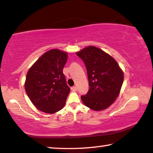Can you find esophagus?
Returning <instances> with one entry per match:
<instances>
[{
  "label": "esophagus",
  "instance_id": "1",
  "mask_svg": "<svg viewBox=\"0 0 153 153\" xmlns=\"http://www.w3.org/2000/svg\"><path fill=\"white\" fill-rule=\"evenodd\" d=\"M71 90L73 91H76V90H77V88H76V86H73V87H72L71 88Z\"/></svg>",
  "mask_w": 153,
  "mask_h": 153
}]
</instances>
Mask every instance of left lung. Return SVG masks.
<instances>
[{
    "label": "left lung",
    "instance_id": "1",
    "mask_svg": "<svg viewBox=\"0 0 153 153\" xmlns=\"http://www.w3.org/2000/svg\"><path fill=\"white\" fill-rule=\"evenodd\" d=\"M83 61L88 72L89 89L81 96L84 105L94 111L106 109L116 100L124 81V74L111 55L90 46L76 53Z\"/></svg>",
    "mask_w": 153,
    "mask_h": 153
}]
</instances>
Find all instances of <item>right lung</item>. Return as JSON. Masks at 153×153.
I'll return each instance as SVG.
<instances>
[{"instance_id": "1", "label": "right lung", "mask_w": 153, "mask_h": 153, "mask_svg": "<svg viewBox=\"0 0 153 153\" xmlns=\"http://www.w3.org/2000/svg\"><path fill=\"white\" fill-rule=\"evenodd\" d=\"M67 53L52 49L43 54L30 68L25 88L37 109L54 114L64 107L70 89L63 73Z\"/></svg>"}]
</instances>
